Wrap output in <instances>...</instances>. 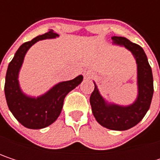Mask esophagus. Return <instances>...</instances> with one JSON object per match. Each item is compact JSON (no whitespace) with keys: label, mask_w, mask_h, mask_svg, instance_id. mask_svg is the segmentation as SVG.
<instances>
[{"label":"esophagus","mask_w":160,"mask_h":160,"mask_svg":"<svg viewBox=\"0 0 160 160\" xmlns=\"http://www.w3.org/2000/svg\"><path fill=\"white\" fill-rule=\"evenodd\" d=\"M83 76H84V79L86 80H91L94 77V73L92 71V70H87L83 73Z\"/></svg>","instance_id":"34e87169"}]
</instances>
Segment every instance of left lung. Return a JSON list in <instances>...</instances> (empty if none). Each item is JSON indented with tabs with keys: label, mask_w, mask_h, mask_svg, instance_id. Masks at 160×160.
<instances>
[{
	"label": "left lung",
	"mask_w": 160,
	"mask_h": 160,
	"mask_svg": "<svg viewBox=\"0 0 160 160\" xmlns=\"http://www.w3.org/2000/svg\"><path fill=\"white\" fill-rule=\"evenodd\" d=\"M113 44L129 50L137 65L138 94L135 101L128 106L108 103L100 93L94 83V90L90 97L92 111L96 121L113 131H126L137 125L148 111L153 92V75L144 49L124 37H113Z\"/></svg>",
	"instance_id": "1"
}]
</instances>
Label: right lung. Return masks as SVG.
Segmentation results:
<instances>
[{
    "mask_svg": "<svg viewBox=\"0 0 160 160\" xmlns=\"http://www.w3.org/2000/svg\"><path fill=\"white\" fill-rule=\"evenodd\" d=\"M58 36V34L51 30L34 38L30 42L23 43L16 51L8 66L4 84L7 106L14 117L26 128L39 130L53 123L62 111L64 99L67 94L83 80V76L80 75L73 80L61 81L38 97L27 95L21 90L18 76L28 49L39 41L55 39Z\"/></svg>",
    "mask_w": 160,
    "mask_h": 160,
    "instance_id": "right-lung-1",
    "label": "right lung"
}]
</instances>
